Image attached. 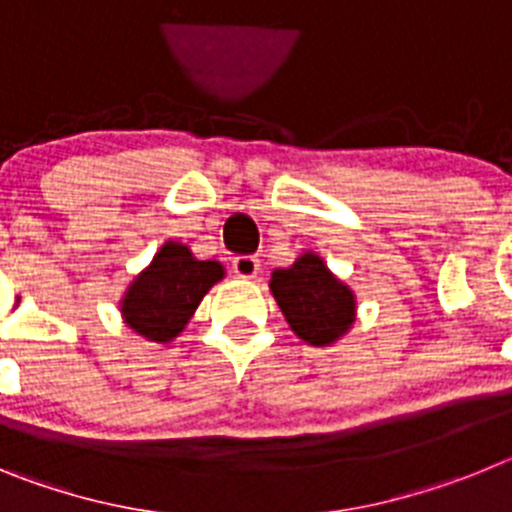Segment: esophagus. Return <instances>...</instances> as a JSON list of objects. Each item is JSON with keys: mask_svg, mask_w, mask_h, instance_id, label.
<instances>
[{"mask_svg": "<svg viewBox=\"0 0 512 512\" xmlns=\"http://www.w3.org/2000/svg\"><path fill=\"white\" fill-rule=\"evenodd\" d=\"M261 261L256 256H235L233 259V274L241 279H253L259 274Z\"/></svg>", "mask_w": 512, "mask_h": 512, "instance_id": "obj_1", "label": "esophagus"}]
</instances>
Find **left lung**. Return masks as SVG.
<instances>
[{
  "instance_id": "left-lung-1",
  "label": "left lung",
  "mask_w": 512,
  "mask_h": 512,
  "mask_svg": "<svg viewBox=\"0 0 512 512\" xmlns=\"http://www.w3.org/2000/svg\"><path fill=\"white\" fill-rule=\"evenodd\" d=\"M269 287L289 328L310 346H330L354 325V292L330 274L318 253L307 251L287 269L271 271Z\"/></svg>"
}]
</instances>
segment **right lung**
Returning <instances> with one entry per match:
<instances>
[{"instance_id":"right-lung-1","label":"right lung","mask_w":512,"mask_h":512,"mask_svg":"<svg viewBox=\"0 0 512 512\" xmlns=\"http://www.w3.org/2000/svg\"><path fill=\"white\" fill-rule=\"evenodd\" d=\"M225 277L220 261L194 259L189 246L166 241L120 302L125 323L156 343L174 341L212 284Z\"/></svg>"}]
</instances>
